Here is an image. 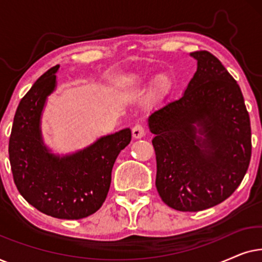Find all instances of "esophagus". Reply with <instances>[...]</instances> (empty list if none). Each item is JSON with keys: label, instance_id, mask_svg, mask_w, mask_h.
<instances>
[{"label": "esophagus", "instance_id": "34e87169", "mask_svg": "<svg viewBox=\"0 0 262 262\" xmlns=\"http://www.w3.org/2000/svg\"><path fill=\"white\" fill-rule=\"evenodd\" d=\"M145 134H146L145 127L141 124L135 125L134 128H132V136H134V138H142L144 137Z\"/></svg>", "mask_w": 262, "mask_h": 262}]
</instances>
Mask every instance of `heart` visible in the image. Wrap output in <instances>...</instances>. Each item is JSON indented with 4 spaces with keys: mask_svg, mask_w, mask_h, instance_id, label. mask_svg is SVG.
Here are the masks:
<instances>
[{
    "mask_svg": "<svg viewBox=\"0 0 262 262\" xmlns=\"http://www.w3.org/2000/svg\"><path fill=\"white\" fill-rule=\"evenodd\" d=\"M146 81H148V78H145L143 76H137V77L132 78V83L134 84H145ZM169 89H170L169 78L166 76L160 77L159 80H157L155 91H154V93H152V99L155 100V101H159V100L162 99L163 96L167 94Z\"/></svg>",
    "mask_w": 262,
    "mask_h": 262,
    "instance_id": "obj_1",
    "label": "heart"
}]
</instances>
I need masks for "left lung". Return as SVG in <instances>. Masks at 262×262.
Returning a JSON list of instances; mask_svg holds the SVG:
<instances>
[{
    "mask_svg": "<svg viewBox=\"0 0 262 262\" xmlns=\"http://www.w3.org/2000/svg\"><path fill=\"white\" fill-rule=\"evenodd\" d=\"M181 98L149 117L155 135L156 188L168 206L195 212L224 202L241 184L252 156L249 114L237 82L209 51Z\"/></svg>",
    "mask_w": 262,
    "mask_h": 262,
    "instance_id": "1",
    "label": "left lung"
}]
</instances>
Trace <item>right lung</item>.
<instances>
[{"mask_svg": "<svg viewBox=\"0 0 262 262\" xmlns=\"http://www.w3.org/2000/svg\"><path fill=\"white\" fill-rule=\"evenodd\" d=\"M58 68L41 75L21 99L9 138V161L17 191L32 206L60 220H81L105 202L113 164L131 142V130L103 136L71 155L50 151L41 138L40 118L56 88Z\"/></svg>", "mask_w": 262, "mask_h": 262, "instance_id": "1", "label": "right lung"}]
</instances>
